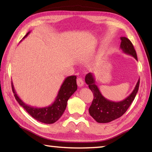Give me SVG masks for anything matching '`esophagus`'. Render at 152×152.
<instances>
[{
	"mask_svg": "<svg viewBox=\"0 0 152 152\" xmlns=\"http://www.w3.org/2000/svg\"><path fill=\"white\" fill-rule=\"evenodd\" d=\"M77 84L79 87H82L84 85V81L81 78H78L77 79Z\"/></svg>",
	"mask_w": 152,
	"mask_h": 152,
	"instance_id": "esophagus-1",
	"label": "esophagus"
}]
</instances>
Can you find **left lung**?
I'll list each match as a JSON object with an SVG mask.
<instances>
[{"mask_svg":"<svg viewBox=\"0 0 152 152\" xmlns=\"http://www.w3.org/2000/svg\"><path fill=\"white\" fill-rule=\"evenodd\" d=\"M120 48L126 54L133 56L137 60V53L131 41L125 37H121ZM85 82L88 84L94 95L88 111L91 116L98 123H106L118 119L127 111L128 108L134 100L140 86V79L136 84L135 88L129 96L119 102H114L108 100L102 96L99 88L96 84L93 74L88 73L85 77Z\"/></svg>","mask_w":152,"mask_h":152,"instance_id":"obj_1","label":"left lung"}]
</instances>
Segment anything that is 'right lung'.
Segmentation results:
<instances>
[{
  "label": "right lung",
  "instance_id": "add662e5",
  "mask_svg": "<svg viewBox=\"0 0 152 152\" xmlns=\"http://www.w3.org/2000/svg\"><path fill=\"white\" fill-rule=\"evenodd\" d=\"M29 33L30 31L28 32L23 39ZM11 85L15 99L20 106L35 119L45 124H52L60 119L66 109L68 99L77 90L76 76L67 77L61 84L57 96L52 104L45 107H35L25 103L16 93L12 82H11Z\"/></svg>",
  "mask_w": 152,
  "mask_h": 152
}]
</instances>
